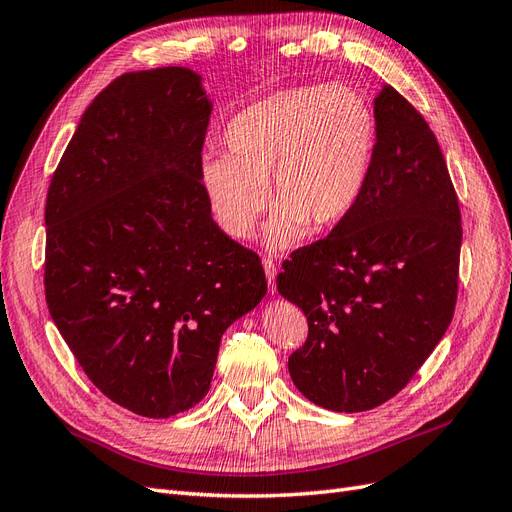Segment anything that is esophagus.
Instances as JSON below:
<instances>
[{
  "label": "esophagus",
  "instance_id": "34e87169",
  "mask_svg": "<svg viewBox=\"0 0 512 512\" xmlns=\"http://www.w3.org/2000/svg\"><path fill=\"white\" fill-rule=\"evenodd\" d=\"M263 270H266V278H268V285H270V291L274 293L276 291V285H274V278H276V263L268 257V259H263Z\"/></svg>",
  "mask_w": 512,
  "mask_h": 512
}]
</instances>
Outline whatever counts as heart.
I'll use <instances>...</instances> for the list:
<instances>
[{"label": "heart", "instance_id": "obj_1", "mask_svg": "<svg viewBox=\"0 0 512 512\" xmlns=\"http://www.w3.org/2000/svg\"><path fill=\"white\" fill-rule=\"evenodd\" d=\"M227 154L206 156L202 183L225 234L249 238L268 204L272 249L306 232L344 223L361 202L377 156V120L346 86H308L272 94L227 124Z\"/></svg>", "mask_w": 512, "mask_h": 512}]
</instances>
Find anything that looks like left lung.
Masks as SVG:
<instances>
[{"label": "left lung", "mask_w": 512, "mask_h": 512, "mask_svg": "<svg viewBox=\"0 0 512 512\" xmlns=\"http://www.w3.org/2000/svg\"><path fill=\"white\" fill-rule=\"evenodd\" d=\"M377 156L365 194L327 238L299 246L278 293L308 318L289 356L297 390L318 407H380L418 373L458 301L462 223L430 126L392 86L375 97Z\"/></svg>", "instance_id": "left-lung-1"}]
</instances>
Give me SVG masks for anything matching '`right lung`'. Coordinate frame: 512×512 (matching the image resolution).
<instances>
[{
    "mask_svg": "<svg viewBox=\"0 0 512 512\" xmlns=\"http://www.w3.org/2000/svg\"><path fill=\"white\" fill-rule=\"evenodd\" d=\"M211 109L192 69L124 73L90 103L48 187L50 316L88 380L143 418L204 399L223 331L268 291L259 255L211 215Z\"/></svg>",
    "mask_w": 512,
    "mask_h": 512,
    "instance_id": "right-lung-1",
    "label": "right lung"
}]
</instances>
